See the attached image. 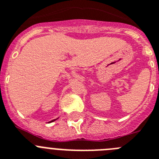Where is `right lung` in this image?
<instances>
[{"instance_id": "right-lung-1", "label": "right lung", "mask_w": 159, "mask_h": 159, "mask_svg": "<svg viewBox=\"0 0 159 159\" xmlns=\"http://www.w3.org/2000/svg\"><path fill=\"white\" fill-rule=\"evenodd\" d=\"M55 120H56V119H53V120H52V121H50V122H49V123H52V122L55 121Z\"/></svg>"}]
</instances>
